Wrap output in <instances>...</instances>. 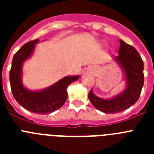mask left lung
Wrapping results in <instances>:
<instances>
[{
  "instance_id": "obj_1",
  "label": "left lung",
  "mask_w": 154,
  "mask_h": 154,
  "mask_svg": "<svg viewBox=\"0 0 154 154\" xmlns=\"http://www.w3.org/2000/svg\"><path fill=\"white\" fill-rule=\"evenodd\" d=\"M119 55L115 59L122 66L126 74L127 87L122 93L111 99L96 96L92 90L89 99L94 107L105 113H117L135 104L140 96L144 83L143 62L134 47L119 40Z\"/></svg>"
}]
</instances>
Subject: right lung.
I'll list each match as a JSON object with an SVG mask.
<instances>
[{
    "instance_id": "right-lung-1",
    "label": "right lung",
    "mask_w": 154,
    "mask_h": 154,
    "mask_svg": "<svg viewBox=\"0 0 154 154\" xmlns=\"http://www.w3.org/2000/svg\"><path fill=\"white\" fill-rule=\"evenodd\" d=\"M38 39L28 42L14 54L10 70L12 94L16 101L24 109L35 113L48 114L62 106L68 97L67 87L79 79V76H66L45 90L32 92L21 83L22 64L32 54Z\"/></svg>"
}]
</instances>
